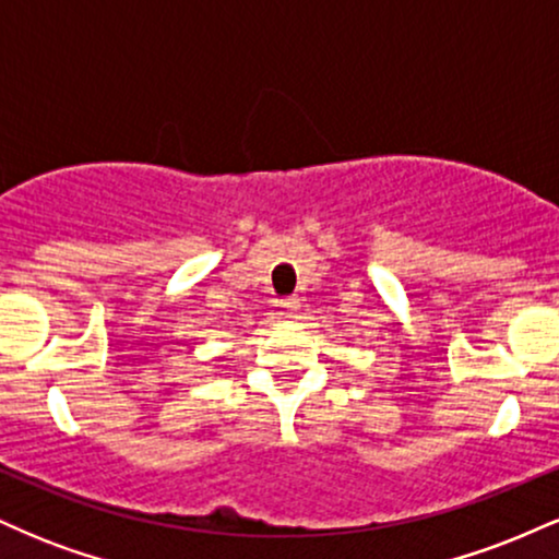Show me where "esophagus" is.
<instances>
[{"label":"esophagus","instance_id":"esophagus-1","mask_svg":"<svg viewBox=\"0 0 559 559\" xmlns=\"http://www.w3.org/2000/svg\"><path fill=\"white\" fill-rule=\"evenodd\" d=\"M281 307H284L286 312L299 310V297H297V294H292V297H284V299H281Z\"/></svg>","mask_w":559,"mask_h":559}]
</instances>
